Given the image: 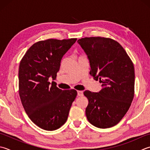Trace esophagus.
Here are the masks:
<instances>
[{
	"mask_svg": "<svg viewBox=\"0 0 150 150\" xmlns=\"http://www.w3.org/2000/svg\"><path fill=\"white\" fill-rule=\"evenodd\" d=\"M77 95L79 96H83V91H77Z\"/></svg>",
	"mask_w": 150,
	"mask_h": 150,
	"instance_id": "obj_1",
	"label": "esophagus"
}]
</instances>
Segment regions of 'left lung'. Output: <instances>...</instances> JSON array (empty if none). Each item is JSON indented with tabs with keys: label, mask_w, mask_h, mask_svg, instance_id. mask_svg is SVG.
Instances as JSON below:
<instances>
[{
	"label": "left lung",
	"mask_w": 150,
	"mask_h": 150,
	"mask_svg": "<svg viewBox=\"0 0 150 150\" xmlns=\"http://www.w3.org/2000/svg\"><path fill=\"white\" fill-rule=\"evenodd\" d=\"M78 43L90 62V74L101 83L99 92L84 91L88 99L86 116L91 124L101 129L118 124L134 98V69L125 49L110 38L90 37Z\"/></svg>",
	"instance_id": "obj_1"
}]
</instances>
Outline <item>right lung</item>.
I'll use <instances>...</instances> for the list:
<instances>
[{"label":"right lung","instance_id":"1","mask_svg":"<svg viewBox=\"0 0 150 150\" xmlns=\"http://www.w3.org/2000/svg\"><path fill=\"white\" fill-rule=\"evenodd\" d=\"M77 41L48 39L33 44L21 60L19 93L23 108L32 122L47 131H54L65 124L77 92L62 90L54 80L62 58Z\"/></svg>","mask_w":150,"mask_h":150}]
</instances>
